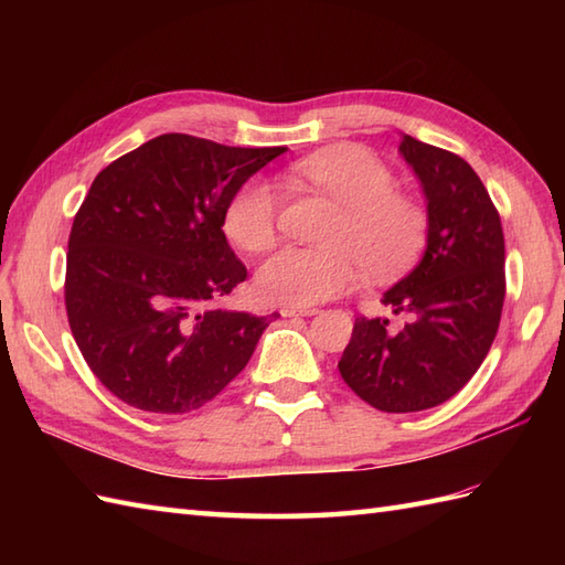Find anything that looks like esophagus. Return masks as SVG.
Here are the masks:
<instances>
[{"label":"esophagus","instance_id":"34e87169","mask_svg":"<svg viewBox=\"0 0 565 565\" xmlns=\"http://www.w3.org/2000/svg\"><path fill=\"white\" fill-rule=\"evenodd\" d=\"M316 313H318V308H291V306H284L281 308V316L284 318H294V316L308 318V316H316Z\"/></svg>","mask_w":565,"mask_h":565}]
</instances>
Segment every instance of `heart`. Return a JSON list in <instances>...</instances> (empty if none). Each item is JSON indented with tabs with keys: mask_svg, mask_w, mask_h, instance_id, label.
<instances>
[{
	"mask_svg": "<svg viewBox=\"0 0 565 565\" xmlns=\"http://www.w3.org/2000/svg\"><path fill=\"white\" fill-rule=\"evenodd\" d=\"M289 182L320 191L338 203V215L320 235V247H281L255 276L262 301L308 308L359 281L403 269L425 243L427 215L417 201L393 191V174L374 152L356 146L328 148L296 162ZM279 223V196L262 177L239 184L223 211V231L247 252L267 249Z\"/></svg>",
	"mask_w": 565,
	"mask_h": 565,
	"instance_id": "1",
	"label": "heart"
}]
</instances>
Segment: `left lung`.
I'll list each match as a JSON object with an SVG mask.
<instances>
[{
    "instance_id": "1",
    "label": "left lung",
    "mask_w": 565,
    "mask_h": 565,
    "mask_svg": "<svg viewBox=\"0 0 565 565\" xmlns=\"http://www.w3.org/2000/svg\"><path fill=\"white\" fill-rule=\"evenodd\" d=\"M401 158L427 203V245L417 267L383 294L393 316L356 318L340 374L383 413H417L459 393L483 364L505 301V237L473 167L413 136Z\"/></svg>"
}]
</instances>
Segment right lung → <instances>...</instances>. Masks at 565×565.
Returning <instances> with one entry per match:
<instances>
[{
	"mask_svg": "<svg viewBox=\"0 0 565 565\" xmlns=\"http://www.w3.org/2000/svg\"><path fill=\"white\" fill-rule=\"evenodd\" d=\"M284 152L164 134L94 179L72 223L65 306L84 362L116 398L182 415L247 366L276 313L218 306L247 276L223 211Z\"/></svg>",
	"mask_w": 565,
	"mask_h": 565,
	"instance_id": "1",
	"label": "right lung"
}]
</instances>
